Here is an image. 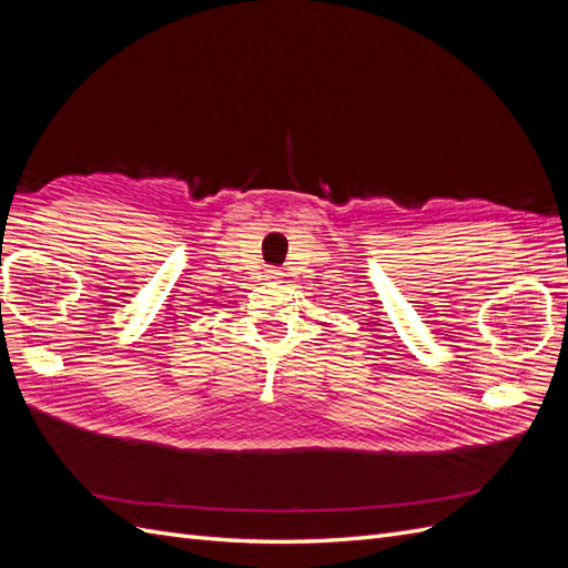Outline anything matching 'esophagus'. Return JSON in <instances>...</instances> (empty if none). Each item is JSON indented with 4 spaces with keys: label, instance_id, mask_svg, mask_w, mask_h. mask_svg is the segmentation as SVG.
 Wrapping results in <instances>:
<instances>
[{
    "label": "esophagus",
    "instance_id": "1",
    "mask_svg": "<svg viewBox=\"0 0 568 568\" xmlns=\"http://www.w3.org/2000/svg\"><path fill=\"white\" fill-rule=\"evenodd\" d=\"M267 280L280 282V280H282V272H280V270H267Z\"/></svg>",
    "mask_w": 568,
    "mask_h": 568
}]
</instances>
